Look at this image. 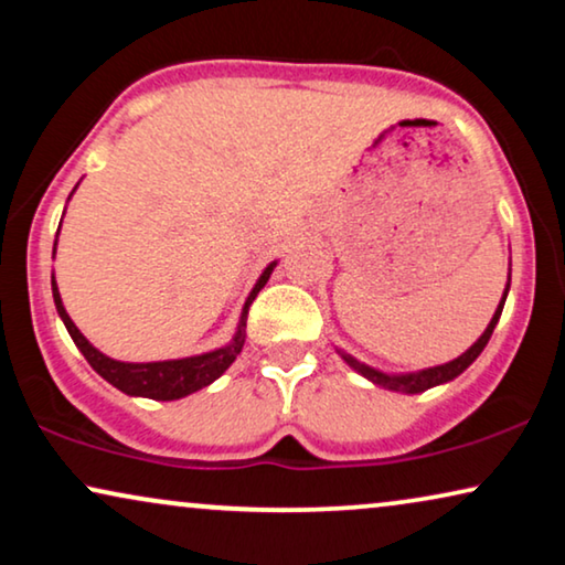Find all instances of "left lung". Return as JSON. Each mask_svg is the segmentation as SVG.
Returning a JSON list of instances; mask_svg holds the SVG:
<instances>
[{"label": "left lung", "mask_w": 565, "mask_h": 565, "mask_svg": "<svg viewBox=\"0 0 565 565\" xmlns=\"http://www.w3.org/2000/svg\"><path fill=\"white\" fill-rule=\"evenodd\" d=\"M509 282H512V273H509ZM509 282H507V288H504V298H501V303L497 306V313H493V319H491L489 327H486L483 334L478 337V342L470 347V350L462 352L460 358L445 362V365L419 370V373H396V375H391V373H381V370L365 365V362L354 360L352 354H347L344 350H337L339 358H342L347 365L354 370V373H360L362 377H367L370 383L381 385V388L396 391V393H422V391H427V388H435V385L450 383L452 377H458L468 365H473V360L483 352V347L489 344L493 329H497V323H499L501 308H504V300H507V292H509Z\"/></svg>", "instance_id": "8db88e82"}]
</instances>
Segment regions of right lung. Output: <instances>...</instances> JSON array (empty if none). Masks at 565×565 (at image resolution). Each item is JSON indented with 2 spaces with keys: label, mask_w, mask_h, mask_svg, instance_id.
<instances>
[{
  "label": "right lung",
  "mask_w": 565,
  "mask_h": 565,
  "mask_svg": "<svg viewBox=\"0 0 565 565\" xmlns=\"http://www.w3.org/2000/svg\"><path fill=\"white\" fill-rule=\"evenodd\" d=\"M76 190V188H74ZM72 198V195H68ZM61 228V226H58ZM53 257H56V242H53ZM277 262H269L265 273L259 275L257 285H254L249 298L242 308V319H238V329L234 339L226 347H218V350L195 354V358H182V360H161V362H120L107 358L87 342V337L76 329V323L68 319L64 303H61V292L56 285V277L51 280L53 288V303H56V311L64 321L68 334H72L74 344L79 347V352L87 358V362L95 367L97 375H103L107 383L115 385V388L128 393V396H143L153 401H177L190 396L205 385H211L215 377H221L231 367V362L236 360V354L242 352L244 339H246V313H249L252 300L257 298V292L265 288L269 275H273Z\"/></svg>",
  "instance_id": "add662e5"
}]
</instances>
